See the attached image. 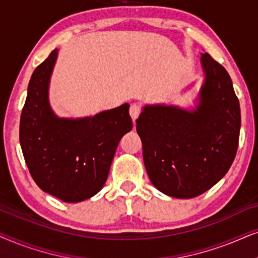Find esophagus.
<instances>
[{"label":"esophagus","instance_id":"obj_1","mask_svg":"<svg viewBox=\"0 0 258 258\" xmlns=\"http://www.w3.org/2000/svg\"><path fill=\"white\" fill-rule=\"evenodd\" d=\"M140 112H142V109H140L138 105H136V104L131 105V107H130V115H131L133 121H136V119L139 116Z\"/></svg>","mask_w":258,"mask_h":258}]
</instances>
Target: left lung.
<instances>
[{"instance_id": "obj_1", "label": "left lung", "mask_w": 258, "mask_h": 258, "mask_svg": "<svg viewBox=\"0 0 258 258\" xmlns=\"http://www.w3.org/2000/svg\"><path fill=\"white\" fill-rule=\"evenodd\" d=\"M205 73L194 111L149 105L136 120L150 180L174 198H194L228 172L238 147L241 108L225 68L202 54Z\"/></svg>"}]
</instances>
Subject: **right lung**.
I'll list each match as a JSON object with an SVG mask.
<instances>
[{"label": "right lung", "instance_id": "add662e5", "mask_svg": "<svg viewBox=\"0 0 258 258\" xmlns=\"http://www.w3.org/2000/svg\"><path fill=\"white\" fill-rule=\"evenodd\" d=\"M56 57L54 49L30 78L20 144L37 186L67 203H78L104 186L120 139L133 125L128 104L81 119L55 115L48 87Z\"/></svg>", "mask_w": 258, "mask_h": 258}]
</instances>
